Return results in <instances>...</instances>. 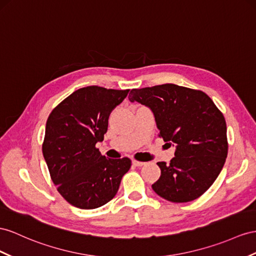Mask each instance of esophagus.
Returning <instances> with one entry per match:
<instances>
[{
    "label": "esophagus",
    "instance_id": "34e87169",
    "mask_svg": "<svg viewBox=\"0 0 256 256\" xmlns=\"http://www.w3.org/2000/svg\"><path fill=\"white\" fill-rule=\"evenodd\" d=\"M133 164L135 166H142L144 164H145V163L144 162H140V161H137V160H133Z\"/></svg>",
    "mask_w": 256,
    "mask_h": 256
}]
</instances>
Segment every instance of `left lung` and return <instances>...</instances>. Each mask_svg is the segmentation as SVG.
<instances>
[{
    "label": "left lung",
    "mask_w": 256,
    "mask_h": 256,
    "mask_svg": "<svg viewBox=\"0 0 256 256\" xmlns=\"http://www.w3.org/2000/svg\"><path fill=\"white\" fill-rule=\"evenodd\" d=\"M128 100L152 109L159 136L176 147L170 164L156 163L161 176L152 185L154 192L176 203L199 198L218 178L227 158L224 116L202 90L176 84L133 88Z\"/></svg>",
    "instance_id": "left-lung-1"
}]
</instances>
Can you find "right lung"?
I'll list each match as a JSON object with an SVG mask.
<instances>
[{"instance_id": "1", "label": "right lung", "mask_w": 256, "mask_h": 256, "mask_svg": "<svg viewBox=\"0 0 256 256\" xmlns=\"http://www.w3.org/2000/svg\"><path fill=\"white\" fill-rule=\"evenodd\" d=\"M130 90L78 88L56 106L46 121L42 152L50 178L62 198L90 210L116 194L132 162L107 159L96 148L108 130L109 116Z\"/></svg>"}]
</instances>
